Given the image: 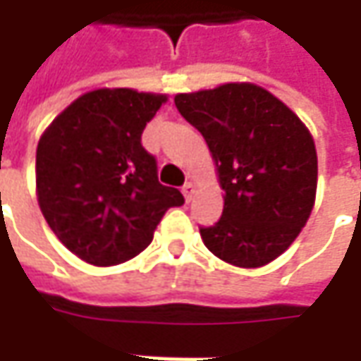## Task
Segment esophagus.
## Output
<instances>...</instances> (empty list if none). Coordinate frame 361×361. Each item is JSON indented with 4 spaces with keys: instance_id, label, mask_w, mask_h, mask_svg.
Listing matches in <instances>:
<instances>
[{
    "instance_id": "obj_1",
    "label": "esophagus",
    "mask_w": 361,
    "mask_h": 361,
    "mask_svg": "<svg viewBox=\"0 0 361 361\" xmlns=\"http://www.w3.org/2000/svg\"><path fill=\"white\" fill-rule=\"evenodd\" d=\"M183 195H185V201H190L192 195H195V185H192V183H187V185L183 187Z\"/></svg>"
}]
</instances>
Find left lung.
<instances>
[{
    "mask_svg": "<svg viewBox=\"0 0 361 361\" xmlns=\"http://www.w3.org/2000/svg\"><path fill=\"white\" fill-rule=\"evenodd\" d=\"M183 118L201 132L225 190L223 215L201 227L207 249L255 269L287 251L315 204L317 152L312 132L265 88L231 82L176 94Z\"/></svg>",
    "mask_w": 361,
    "mask_h": 361,
    "instance_id": "8db88e82",
    "label": "left lung"
}]
</instances>
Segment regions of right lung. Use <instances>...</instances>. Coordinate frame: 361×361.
Wrapping results in <instances>:
<instances>
[{"mask_svg": "<svg viewBox=\"0 0 361 361\" xmlns=\"http://www.w3.org/2000/svg\"><path fill=\"white\" fill-rule=\"evenodd\" d=\"M166 94L98 88L76 98L35 150V195L54 235L82 261L110 267L145 251L185 199L164 187L140 136Z\"/></svg>", "mask_w": 361, "mask_h": 361, "instance_id": "right-lung-1", "label": "right lung"}]
</instances>
